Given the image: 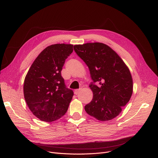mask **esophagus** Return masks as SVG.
Instances as JSON below:
<instances>
[{
    "mask_svg": "<svg viewBox=\"0 0 158 158\" xmlns=\"http://www.w3.org/2000/svg\"><path fill=\"white\" fill-rule=\"evenodd\" d=\"M81 89H75V91H74V94H76V95H78L79 93H80V92H81Z\"/></svg>",
    "mask_w": 158,
    "mask_h": 158,
    "instance_id": "1",
    "label": "esophagus"
}]
</instances>
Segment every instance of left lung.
<instances>
[{
  "label": "left lung",
  "mask_w": 158,
  "mask_h": 158,
  "mask_svg": "<svg viewBox=\"0 0 158 158\" xmlns=\"http://www.w3.org/2000/svg\"><path fill=\"white\" fill-rule=\"evenodd\" d=\"M73 48L88 66L93 80L89 88L94 96L85 106L86 112L103 122L117 117L129 101L133 89L127 65L117 52L102 43L76 45Z\"/></svg>",
  "instance_id": "obj_1"
}]
</instances>
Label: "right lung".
Here are the masks:
<instances>
[{
  "label": "right lung",
  "mask_w": 158,
  "mask_h": 158,
  "mask_svg": "<svg viewBox=\"0 0 158 158\" xmlns=\"http://www.w3.org/2000/svg\"><path fill=\"white\" fill-rule=\"evenodd\" d=\"M73 47L64 44L48 46L36 58L25 78V100L41 121L56 120L67 111L73 92L66 87L61 72Z\"/></svg>",
  "instance_id": "add662e5"
}]
</instances>
